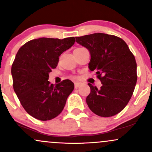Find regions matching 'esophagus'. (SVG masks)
Returning <instances> with one entry per match:
<instances>
[{"mask_svg":"<svg viewBox=\"0 0 152 152\" xmlns=\"http://www.w3.org/2000/svg\"><path fill=\"white\" fill-rule=\"evenodd\" d=\"M82 84V83L81 82H78V81H76V82L74 83V86H75V88H78L79 87H80V86Z\"/></svg>","mask_w":152,"mask_h":152,"instance_id":"34e87169","label":"esophagus"}]
</instances>
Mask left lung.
Here are the masks:
<instances>
[{"label":"left lung","mask_w":152,"mask_h":152,"mask_svg":"<svg viewBox=\"0 0 152 152\" xmlns=\"http://www.w3.org/2000/svg\"><path fill=\"white\" fill-rule=\"evenodd\" d=\"M76 42L90 53L88 67L96 71L100 89H91L86 101L94 114L109 117L119 114L128 103L137 82V64L128 46L122 38L97 33L76 37Z\"/></svg>","instance_id":"8db88e82"}]
</instances>
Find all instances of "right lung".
Returning a JSON list of instances; mask_svg holds the SVG:
<instances>
[{"label": "right lung", "mask_w": 152, "mask_h": 152, "mask_svg": "<svg viewBox=\"0 0 152 152\" xmlns=\"http://www.w3.org/2000/svg\"><path fill=\"white\" fill-rule=\"evenodd\" d=\"M75 38H40L24 44L12 66L13 87L25 111L41 121L58 116L74 89L69 79L50 84L49 73L57 67L59 57L75 43Z\"/></svg>", "instance_id": "obj_1"}]
</instances>
